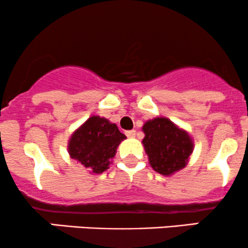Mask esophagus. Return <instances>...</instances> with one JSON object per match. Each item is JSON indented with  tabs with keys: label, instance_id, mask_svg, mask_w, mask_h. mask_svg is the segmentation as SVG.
Returning a JSON list of instances; mask_svg holds the SVG:
<instances>
[{
	"label": "esophagus",
	"instance_id": "obj_1",
	"mask_svg": "<svg viewBox=\"0 0 248 248\" xmlns=\"http://www.w3.org/2000/svg\"><path fill=\"white\" fill-rule=\"evenodd\" d=\"M126 135L128 136V138H135L136 135V130H128V132H126Z\"/></svg>",
	"mask_w": 248,
	"mask_h": 248
}]
</instances>
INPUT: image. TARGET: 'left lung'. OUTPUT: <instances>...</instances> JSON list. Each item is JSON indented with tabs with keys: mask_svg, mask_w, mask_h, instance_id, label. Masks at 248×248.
I'll return each instance as SVG.
<instances>
[{
	"mask_svg": "<svg viewBox=\"0 0 248 248\" xmlns=\"http://www.w3.org/2000/svg\"><path fill=\"white\" fill-rule=\"evenodd\" d=\"M142 130L144 152L156 172L170 176L186 168L195 147L186 130L163 116L146 121Z\"/></svg>",
	"mask_w": 248,
	"mask_h": 248,
	"instance_id": "8db88e82",
	"label": "left lung"
}]
</instances>
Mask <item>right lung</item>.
Instances as JSON below:
<instances>
[{"mask_svg": "<svg viewBox=\"0 0 248 248\" xmlns=\"http://www.w3.org/2000/svg\"><path fill=\"white\" fill-rule=\"evenodd\" d=\"M126 135L115 124L93 115L71 135L67 143L70 157L78 161L88 171L102 173L109 168L116 149Z\"/></svg>", "mask_w": 248, "mask_h": 248, "instance_id": "1", "label": "right lung"}]
</instances>
